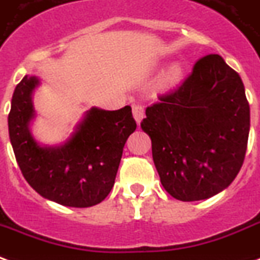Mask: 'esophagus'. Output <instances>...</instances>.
Masks as SVG:
<instances>
[{"mask_svg":"<svg viewBox=\"0 0 260 260\" xmlns=\"http://www.w3.org/2000/svg\"><path fill=\"white\" fill-rule=\"evenodd\" d=\"M132 113H134V118H135L136 122L140 124V121L145 117V107L142 105H134L132 106Z\"/></svg>","mask_w":260,"mask_h":260,"instance_id":"34e87169","label":"esophagus"}]
</instances>
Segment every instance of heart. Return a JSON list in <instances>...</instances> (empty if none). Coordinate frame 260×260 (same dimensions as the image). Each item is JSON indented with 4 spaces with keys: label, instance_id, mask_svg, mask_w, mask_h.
<instances>
[{
    "label": "heart",
    "instance_id": "1",
    "mask_svg": "<svg viewBox=\"0 0 260 260\" xmlns=\"http://www.w3.org/2000/svg\"><path fill=\"white\" fill-rule=\"evenodd\" d=\"M179 76H180V70L179 69H174V70L169 73L168 82H175L179 78Z\"/></svg>",
    "mask_w": 260,
    "mask_h": 260
}]
</instances>
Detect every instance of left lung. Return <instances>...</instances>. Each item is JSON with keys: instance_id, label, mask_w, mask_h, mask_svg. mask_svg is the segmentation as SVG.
<instances>
[{"instance_id": "1", "label": "left lung", "mask_w": 260, "mask_h": 260, "mask_svg": "<svg viewBox=\"0 0 260 260\" xmlns=\"http://www.w3.org/2000/svg\"><path fill=\"white\" fill-rule=\"evenodd\" d=\"M161 184L174 199L199 201L226 189L243 167L249 105L241 78L216 53L196 61L175 89L146 109Z\"/></svg>"}]
</instances>
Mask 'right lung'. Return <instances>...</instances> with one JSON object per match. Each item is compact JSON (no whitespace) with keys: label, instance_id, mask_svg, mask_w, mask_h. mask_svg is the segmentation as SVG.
I'll return each mask as SVG.
<instances>
[{"label":"right lung","instance_id":"obj_1","mask_svg":"<svg viewBox=\"0 0 260 260\" xmlns=\"http://www.w3.org/2000/svg\"><path fill=\"white\" fill-rule=\"evenodd\" d=\"M37 85V77H23L8 115L9 138L23 176L38 194L61 205L86 208L102 203L114 186L125 142L136 129L131 107L115 111L92 107L66 145L41 147L28 131L34 115L31 93Z\"/></svg>","mask_w":260,"mask_h":260}]
</instances>
